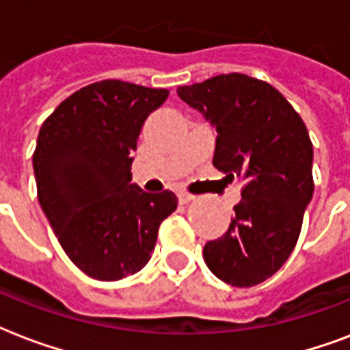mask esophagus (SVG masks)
<instances>
[{
    "mask_svg": "<svg viewBox=\"0 0 350 350\" xmlns=\"http://www.w3.org/2000/svg\"><path fill=\"white\" fill-rule=\"evenodd\" d=\"M194 194H189V192H180V194H178V200H180V203H189V202H192V200H194Z\"/></svg>",
    "mask_w": 350,
    "mask_h": 350,
    "instance_id": "esophagus-1",
    "label": "esophagus"
}]
</instances>
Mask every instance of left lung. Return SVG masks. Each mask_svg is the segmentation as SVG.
Returning <instances> with one entry per match:
<instances>
[{
  "mask_svg": "<svg viewBox=\"0 0 350 350\" xmlns=\"http://www.w3.org/2000/svg\"><path fill=\"white\" fill-rule=\"evenodd\" d=\"M178 96L218 132L214 167L243 181L229 230L203 247L205 263L234 287L258 285L287 261L312 200L307 126L272 85L245 74L178 87Z\"/></svg>",
  "mask_w": 350,
  "mask_h": 350,
  "instance_id": "8db88e82",
  "label": "left lung"
}]
</instances>
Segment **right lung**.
<instances>
[{"mask_svg":"<svg viewBox=\"0 0 350 350\" xmlns=\"http://www.w3.org/2000/svg\"><path fill=\"white\" fill-rule=\"evenodd\" d=\"M167 96L105 79L68 96L40 129L32 156L38 200L63 250L94 280L142 271L159 225L178 207L174 192L131 183L143 123Z\"/></svg>","mask_w":350,"mask_h":350,"instance_id":"right-lung-1","label":"right lung"}]
</instances>
